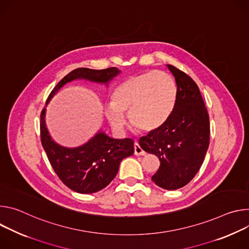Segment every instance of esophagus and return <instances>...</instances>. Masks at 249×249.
Segmentation results:
<instances>
[{
	"mask_svg": "<svg viewBox=\"0 0 249 249\" xmlns=\"http://www.w3.org/2000/svg\"><path fill=\"white\" fill-rule=\"evenodd\" d=\"M134 154L135 155H144L145 154V151L141 147L139 142L134 143Z\"/></svg>",
	"mask_w": 249,
	"mask_h": 249,
	"instance_id": "esophagus-1",
	"label": "esophagus"
}]
</instances>
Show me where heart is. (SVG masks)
Listing matches in <instances>:
<instances>
[{
	"label": "heart",
	"instance_id": "1",
	"mask_svg": "<svg viewBox=\"0 0 249 249\" xmlns=\"http://www.w3.org/2000/svg\"><path fill=\"white\" fill-rule=\"evenodd\" d=\"M177 100L174 79L163 71L129 76L115 89L112 104L106 107L110 126L122 130L127 113L130 124L142 131H153L168 121Z\"/></svg>",
	"mask_w": 249,
	"mask_h": 249
}]
</instances>
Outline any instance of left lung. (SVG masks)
<instances>
[{"instance_id": "1", "label": "left lung", "mask_w": 249, "mask_h": 249, "mask_svg": "<svg viewBox=\"0 0 249 249\" xmlns=\"http://www.w3.org/2000/svg\"><path fill=\"white\" fill-rule=\"evenodd\" d=\"M175 77L177 100L168 121L140 139L141 147L156 155L160 166L151 180L166 190L187 185L201 168L210 144V119L198 85L167 65Z\"/></svg>"}]
</instances>
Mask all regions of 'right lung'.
I'll return each instance as SVG.
<instances>
[{
	"mask_svg": "<svg viewBox=\"0 0 249 249\" xmlns=\"http://www.w3.org/2000/svg\"><path fill=\"white\" fill-rule=\"evenodd\" d=\"M121 71L116 67L102 70L77 68L67 74L54 87L47 103L66 83L85 79L107 84ZM40 139L48 160L55 173L69 189L92 194L107 187L116 177L121 161L133 154L131 139L115 140L99 131L87 143L76 148L60 146L51 139L45 124V107L40 114Z\"/></svg>",
	"mask_w": 249,
	"mask_h": 249,
	"instance_id": "right-lung-1",
	"label": "right lung"
}]
</instances>
